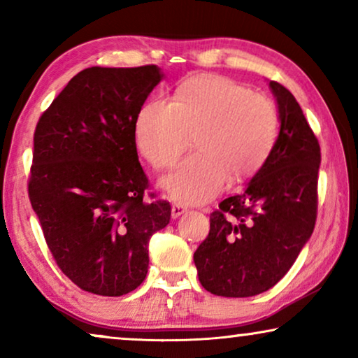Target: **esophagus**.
<instances>
[{
  "mask_svg": "<svg viewBox=\"0 0 358 358\" xmlns=\"http://www.w3.org/2000/svg\"><path fill=\"white\" fill-rule=\"evenodd\" d=\"M185 212H187V208L182 207V205H179V203H174L173 208H171V215H173V218H179L180 215H184Z\"/></svg>",
  "mask_w": 358,
  "mask_h": 358,
  "instance_id": "esophagus-1",
  "label": "esophagus"
}]
</instances>
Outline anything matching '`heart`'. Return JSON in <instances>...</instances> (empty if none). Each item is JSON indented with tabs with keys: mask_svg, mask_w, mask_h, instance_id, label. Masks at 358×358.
<instances>
[{
	"mask_svg": "<svg viewBox=\"0 0 358 358\" xmlns=\"http://www.w3.org/2000/svg\"><path fill=\"white\" fill-rule=\"evenodd\" d=\"M277 110L267 97L222 76H195L182 83L173 102L153 99L136 119L141 155L156 169L187 156L161 180L180 203H203L229 180L243 182L266 164L277 140Z\"/></svg>",
	"mask_w": 358,
	"mask_h": 358,
	"instance_id": "heart-1",
	"label": "heart"
}]
</instances>
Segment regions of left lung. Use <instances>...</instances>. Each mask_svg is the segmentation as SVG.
<instances>
[{"label":"left lung","mask_w":358,"mask_h":358,"mask_svg":"<svg viewBox=\"0 0 358 358\" xmlns=\"http://www.w3.org/2000/svg\"><path fill=\"white\" fill-rule=\"evenodd\" d=\"M268 86L280 120L272 153L243 192L210 215L208 236L194 252L200 283L218 296L267 292L315 229L320 143L292 92L277 81Z\"/></svg>","instance_id":"8db88e82"}]
</instances>
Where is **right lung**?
<instances>
[{"instance_id": "right-lung-1", "label": "right lung", "mask_w": 358, "mask_h": 358, "mask_svg": "<svg viewBox=\"0 0 358 358\" xmlns=\"http://www.w3.org/2000/svg\"><path fill=\"white\" fill-rule=\"evenodd\" d=\"M163 76L156 65L86 68L36 127L29 199L57 266L94 295L135 290L150 238L169 223V202L143 199L135 143L141 106Z\"/></svg>"}]
</instances>
